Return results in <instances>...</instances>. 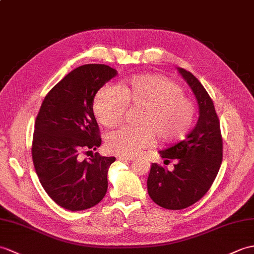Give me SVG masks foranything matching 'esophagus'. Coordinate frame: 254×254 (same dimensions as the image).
Wrapping results in <instances>:
<instances>
[{
    "label": "esophagus",
    "mask_w": 254,
    "mask_h": 254,
    "mask_svg": "<svg viewBox=\"0 0 254 254\" xmlns=\"http://www.w3.org/2000/svg\"><path fill=\"white\" fill-rule=\"evenodd\" d=\"M118 160H120V161H132V160H134V157H125V156H119L117 158Z\"/></svg>",
    "instance_id": "obj_1"
}]
</instances>
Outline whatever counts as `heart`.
<instances>
[{"label":"heart","instance_id":"b5f03b06","mask_svg":"<svg viewBox=\"0 0 254 254\" xmlns=\"http://www.w3.org/2000/svg\"><path fill=\"white\" fill-rule=\"evenodd\" d=\"M127 107L140 108L138 127H122L106 136V146L116 155L134 157L155 143L180 140L191 128L194 105L173 81L159 74L137 75L116 87L103 86L94 98L93 111L100 125L115 127Z\"/></svg>","mask_w":254,"mask_h":254}]
</instances>
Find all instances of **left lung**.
<instances>
[{
	"label": "left lung",
	"instance_id": "1",
	"mask_svg": "<svg viewBox=\"0 0 254 254\" xmlns=\"http://www.w3.org/2000/svg\"><path fill=\"white\" fill-rule=\"evenodd\" d=\"M190 85L199 106V119L185 139L160 150L164 163L174 160L173 171L152 163L147 179V190L152 201L169 210L190 207L210 190L223 159L220 121L213 102L199 80L187 70L178 67Z\"/></svg>",
	"mask_w": 254,
	"mask_h": 254
}]
</instances>
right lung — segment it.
Here are the masks:
<instances>
[{
	"label": "right lung",
	"instance_id": "1",
	"mask_svg": "<svg viewBox=\"0 0 254 254\" xmlns=\"http://www.w3.org/2000/svg\"><path fill=\"white\" fill-rule=\"evenodd\" d=\"M118 74L107 64H83L47 93L32 139V160L47 194L70 211L96 205L107 192V173L115 157L98 152L82 160L81 152L102 144L93 102L104 84Z\"/></svg>",
	"mask_w": 254,
	"mask_h": 254
}]
</instances>
